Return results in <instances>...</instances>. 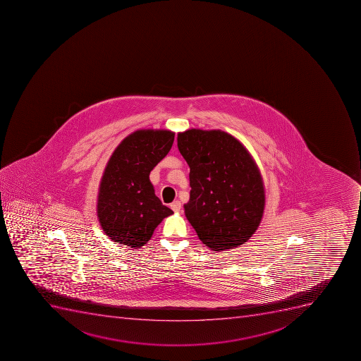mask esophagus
<instances>
[{
	"instance_id": "esophagus-1",
	"label": "esophagus",
	"mask_w": 361,
	"mask_h": 361,
	"mask_svg": "<svg viewBox=\"0 0 361 361\" xmlns=\"http://www.w3.org/2000/svg\"><path fill=\"white\" fill-rule=\"evenodd\" d=\"M170 207H171V209L173 210V212H179L180 210V208H182V204H180V201H173V204H170Z\"/></svg>"
}]
</instances>
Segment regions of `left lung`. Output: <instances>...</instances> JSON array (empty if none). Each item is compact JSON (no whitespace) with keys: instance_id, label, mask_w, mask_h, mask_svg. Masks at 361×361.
Masks as SVG:
<instances>
[{"instance_id":"left-lung-1","label":"left lung","mask_w":361,"mask_h":361,"mask_svg":"<svg viewBox=\"0 0 361 361\" xmlns=\"http://www.w3.org/2000/svg\"><path fill=\"white\" fill-rule=\"evenodd\" d=\"M177 146L190 166L185 216L202 244L215 252L238 247L257 231L264 188L251 154L226 132H180Z\"/></svg>"}]
</instances>
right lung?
I'll list each match as a JSON object with an SVG mask.
<instances>
[{
	"label": "right lung",
	"mask_w": 361,
	"mask_h": 361,
	"mask_svg": "<svg viewBox=\"0 0 361 361\" xmlns=\"http://www.w3.org/2000/svg\"><path fill=\"white\" fill-rule=\"evenodd\" d=\"M169 130H138L114 151L101 178L97 217L113 242L139 248L173 214L155 195L149 173L173 146Z\"/></svg>",
	"instance_id": "right-lung-1"
}]
</instances>
